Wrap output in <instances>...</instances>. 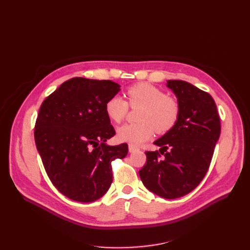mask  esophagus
Listing matches in <instances>:
<instances>
[{"mask_svg":"<svg viewBox=\"0 0 250 250\" xmlns=\"http://www.w3.org/2000/svg\"><path fill=\"white\" fill-rule=\"evenodd\" d=\"M128 149H129V152H130V153H133V152H135V151L139 150L138 147H135V146L131 145V144H129V146H128Z\"/></svg>","mask_w":250,"mask_h":250,"instance_id":"34e87169","label":"esophagus"}]
</instances>
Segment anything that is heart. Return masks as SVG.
<instances>
[{"mask_svg": "<svg viewBox=\"0 0 250 250\" xmlns=\"http://www.w3.org/2000/svg\"><path fill=\"white\" fill-rule=\"evenodd\" d=\"M126 96L131 107H142L139 113L140 123L124 124L118 128L117 139L120 142L140 145L154 134L169 131L179 117V105L173 98L149 83H137L128 87ZM105 113L115 123H120L128 111V104L120 96H112L105 102Z\"/></svg>", "mask_w": 250, "mask_h": 250, "instance_id": "obj_1", "label": "heart"}]
</instances>
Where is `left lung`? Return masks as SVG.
I'll list each match as a JSON object with an SVG mask.
<instances>
[{
  "label": "left lung",
  "mask_w": 250,
  "mask_h": 250,
  "mask_svg": "<svg viewBox=\"0 0 250 250\" xmlns=\"http://www.w3.org/2000/svg\"><path fill=\"white\" fill-rule=\"evenodd\" d=\"M167 87L177 98L179 117L172 129L154 142L164 157L158 151H147L139 174L149 191L175 199L192 192L206 176L221 126L209 94L183 80H168Z\"/></svg>",
  "instance_id": "obj_1"
}]
</instances>
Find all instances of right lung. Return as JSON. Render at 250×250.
I'll return each instance as SVG.
<instances>
[{
	"label": "right lung",
	"instance_id": "add662e5",
	"mask_svg": "<svg viewBox=\"0 0 250 250\" xmlns=\"http://www.w3.org/2000/svg\"><path fill=\"white\" fill-rule=\"evenodd\" d=\"M119 92L120 85L110 80L75 77L42 104L34 129L36 148L52 184L67 198H101L112 183L111 162L127 155V144H106L116 131L104 105Z\"/></svg>",
	"mask_w": 250,
	"mask_h": 250
}]
</instances>
